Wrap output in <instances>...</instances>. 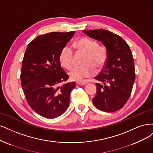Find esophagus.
<instances>
[{
  "label": "esophagus",
  "mask_w": 153,
  "mask_h": 153,
  "mask_svg": "<svg viewBox=\"0 0 153 153\" xmlns=\"http://www.w3.org/2000/svg\"><path fill=\"white\" fill-rule=\"evenodd\" d=\"M76 84L77 85H85L86 82L85 81H76Z\"/></svg>",
  "instance_id": "esophagus-1"
}]
</instances>
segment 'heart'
I'll list each match as a JSON object with an SVG mask.
<instances>
[{
    "instance_id": "obj_1",
    "label": "heart",
    "mask_w": 153,
    "mask_h": 153,
    "mask_svg": "<svg viewBox=\"0 0 153 153\" xmlns=\"http://www.w3.org/2000/svg\"><path fill=\"white\" fill-rule=\"evenodd\" d=\"M73 48L85 53L86 56L85 60V65L74 66L69 71L72 79L81 81L85 78L92 77L95 74V70L93 68L98 71L105 65L107 57L106 49L98 45L95 41L84 37L74 43ZM59 59L62 66L66 68H71L74 63L73 48L68 44L64 46Z\"/></svg>"
}]
</instances>
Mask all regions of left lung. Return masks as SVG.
I'll use <instances>...</instances> for the list:
<instances>
[{"instance_id":"obj_1","label":"left lung","mask_w":153,"mask_h":153,"mask_svg":"<svg viewBox=\"0 0 153 153\" xmlns=\"http://www.w3.org/2000/svg\"><path fill=\"white\" fill-rule=\"evenodd\" d=\"M82 32L102 42L107 50L103 68L95 77L100 83L96 85L93 104L105 112L120 110L129 99L135 79L134 60L130 47L120 36L104 29Z\"/></svg>"}]
</instances>
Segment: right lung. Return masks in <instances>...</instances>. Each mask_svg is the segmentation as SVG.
<instances>
[{
    "label": "right lung",
    "mask_w": 153,
    "mask_h": 153,
    "mask_svg": "<svg viewBox=\"0 0 153 153\" xmlns=\"http://www.w3.org/2000/svg\"><path fill=\"white\" fill-rule=\"evenodd\" d=\"M75 31L50 32L39 36L28 44L22 61L21 82L28 105L37 114L49 119L62 115L70 102L72 82L60 86L68 75L61 67L62 48Z\"/></svg>",
    "instance_id": "add662e5"
}]
</instances>
